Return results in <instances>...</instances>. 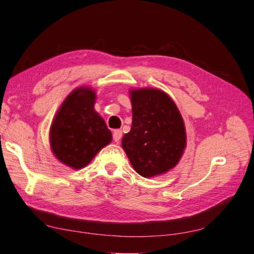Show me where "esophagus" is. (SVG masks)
<instances>
[{"label":"esophagus","mask_w":254,"mask_h":254,"mask_svg":"<svg viewBox=\"0 0 254 254\" xmlns=\"http://www.w3.org/2000/svg\"><path fill=\"white\" fill-rule=\"evenodd\" d=\"M122 137V131L121 130H115L113 131V141L119 143Z\"/></svg>","instance_id":"34e87169"}]
</instances>
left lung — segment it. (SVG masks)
<instances>
[{
	"mask_svg": "<svg viewBox=\"0 0 254 254\" xmlns=\"http://www.w3.org/2000/svg\"><path fill=\"white\" fill-rule=\"evenodd\" d=\"M132 127L122 148L138 175L167 174L179 163L187 146L185 121L175 101L157 88H131Z\"/></svg>",
	"mask_w": 254,
	"mask_h": 254,
	"instance_id": "1",
	"label": "left lung"
}]
</instances>
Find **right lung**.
Returning a JSON list of instances; mask_svg holds the SVG:
<instances>
[{"label":"right lung","instance_id":"add662e5","mask_svg":"<svg viewBox=\"0 0 254 254\" xmlns=\"http://www.w3.org/2000/svg\"><path fill=\"white\" fill-rule=\"evenodd\" d=\"M96 91L75 88L57 111L49 139L53 155L72 169H82L112 141L106 122L95 110Z\"/></svg>","mask_w":254,"mask_h":254}]
</instances>
